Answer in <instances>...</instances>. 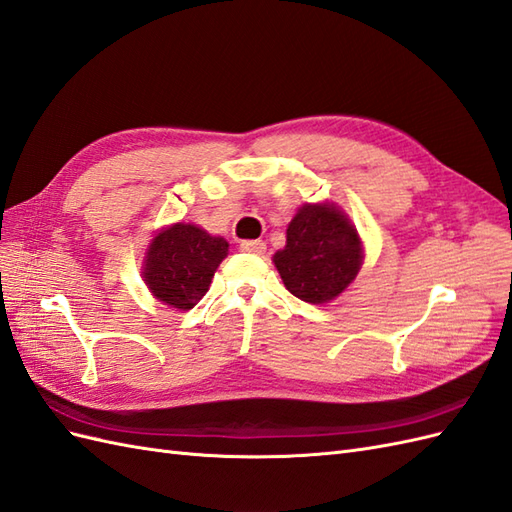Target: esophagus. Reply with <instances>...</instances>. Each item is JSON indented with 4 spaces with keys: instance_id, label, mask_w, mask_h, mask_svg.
<instances>
[{
    "instance_id": "esophagus-1",
    "label": "esophagus",
    "mask_w": 512,
    "mask_h": 512,
    "mask_svg": "<svg viewBox=\"0 0 512 512\" xmlns=\"http://www.w3.org/2000/svg\"><path fill=\"white\" fill-rule=\"evenodd\" d=\"M240 248L244 253H253V255H264L266 253V242L261 240H244L240 244Z\"/></svg>"
}]
</instances>
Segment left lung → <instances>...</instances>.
Returning <instances> with one entry per match:
<instances>
[{
    "mask_svg": "<svg viewBox=\"0 0 512 512\" xmlns=\"http://www.w3.org/2000/svg\"><path fill=\"white\" fill-rule=\"evenodd\" d=\"M272 261L296 298L322 305L355 281L363 248L342 209L333 203H307L287 225L285 248L274 253Z\"/></svg>",
    "mask_w": 512,
    "mask_h": 512,
    "instance_id": "obj_1",
    "label": "left lung"
}]
</instances>
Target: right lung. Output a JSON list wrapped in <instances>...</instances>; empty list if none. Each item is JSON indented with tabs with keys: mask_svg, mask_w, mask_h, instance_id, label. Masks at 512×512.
<instances>
[{
	"mask_svg": "<svg viewBox=\"0 0 512 512\" xmlns=\"http://www.w3.org/2000/svg\"><path fill=\"white\" fill-rule=\"evenodd\" d=\"M229 253V242L196 225L177 222L151 240L142 277L164 305L192 309L209 290L214 272Z\"/></svg>",
	"mask_w": 512,
	"mask_h": 512,
	"instance_id": "obj_1",
	"label": "right lung"
}]
</instances>
